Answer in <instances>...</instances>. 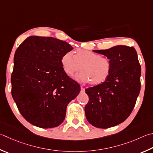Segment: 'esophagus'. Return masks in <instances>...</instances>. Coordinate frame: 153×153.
Masks as SVG:
<instances>
[{
  "label": "esophagus",
  "instance_id": "esophagus-1",
  "mask_svg": "<svg viewBox=\"0 0 153 153\" xmlns=\"http://www.w3.org/2000/svg\"><path fill=\"white\" fill-rule=\"evenodd\" d=\"M85 91V88L84 87H81V92H84Z\"/></svg>",
  "mask_w": 153,
  "mask_h": 153
}]
</instances>
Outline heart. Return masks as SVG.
I'll list each match as a JSON object with an SVG mask.
<instances>
[{
    "label": "heart",
    "mask_w": 153,
    "mask_h": 153,
    "mask_svg": "<svg viewBox=\"0 0 153 153\" xmlns=\"http://www.w3.org/2000/svg\"><path fill=\"white\" fill-rule=\"evenodd\" d=\"M62 68L66 74L73 76L75 73L82 70L76 79L80 82H88L93 85L100 84L110 76L112 70L111 61L106 57L88 50L77 49L75 55L71 52H66L61 58Z\"/></svg>",
    "instance_id": "b5f03b06"
}]
</instances>
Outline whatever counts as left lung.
Here are the masks:
<instances>
[{"label": "left lung", "mask_w": 153, "mask_h": 153, "mask_svg": "<svg viewBox=\"0 0 153 153\" xmlns=\"http://www.w3.org/2000/svg\"><path fill=\"white\" fill-rule=\"evenodd\" d=\"M93 51L110 59L112 70L104 82L85 89V117L92 126L108 128L123 123L134 109L140 90L141 67L133 47Z\"/></svg>", "instance_id": "8db88e82"}]
</instances>
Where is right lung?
<instances>
[{"mask_svg":"<svg viewBox=\"0 0 153 153\" xmlns=\"http://www.w3.org/2000/svg\"><path fill=\"white\" fill-rule=\"evenodd\" d=\"M72 49L64 41L31 36L16 50L11 94L19 112L29 123L51 128L64 120L68 104L81 90L61 63L62 55Z\"/></svg>","mask_w":153,"mask_h":153,"instance_id":"right-lung-1","label":"right lung"}]
</instances>
